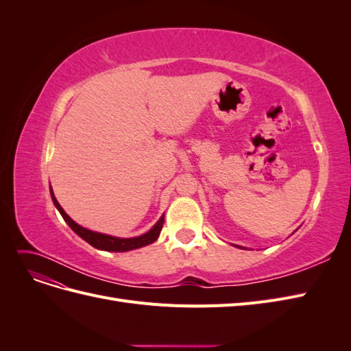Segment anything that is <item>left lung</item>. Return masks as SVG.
Segmentation results:
<instances>
[{"label":"left lung","instance_id":"1","mask_svg":"<svg viewBox=\"0 0 351 351\" xmlns=\"http://www.w3.org/2000/svg\"><path fill=\"white\" fill-rule=\"evenodd\" d=\"M237 247H240V249H243V247H241V246H237Z\"/></svg>","mask_w":351,"mask_h":351}]
</instances>
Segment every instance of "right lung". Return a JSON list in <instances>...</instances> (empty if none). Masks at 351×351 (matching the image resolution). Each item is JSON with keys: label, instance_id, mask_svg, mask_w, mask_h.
I'll use <instances>...</instances> for the list:
<instances>
[{"label": "right lung", "instance_id": "right-lung-1", "mask_svg": "<svg viewBox=\"0 0 351 351\" xmlns=\"http://www.w3.org/2000/svg\"><path fill=\"white\" fill-rule=\"evenodd\" d=\"M49 192H51V197L52 202H54L56 208L60 210L61 217L64 218V221L69 224V227L76 232L79 237H82L84 241H88L90 246H93L95 249H99V250H105V252H129V250H134V249H139L143 246H147V244L154 243L158 237H159V232L162 230L164 226V215L158 219L156 224L147 231L145 234L139 236V237H130V239H121V237H114V236H108V234H102V232L98 231H92L84 228L82 226H79L77 222H74L67 214L66 210L61 208V205L58 204V200L54 196V192H52V187H49Z\"/></svg>", "mask_w": 351, "mask_h": 351}]
</instances>
